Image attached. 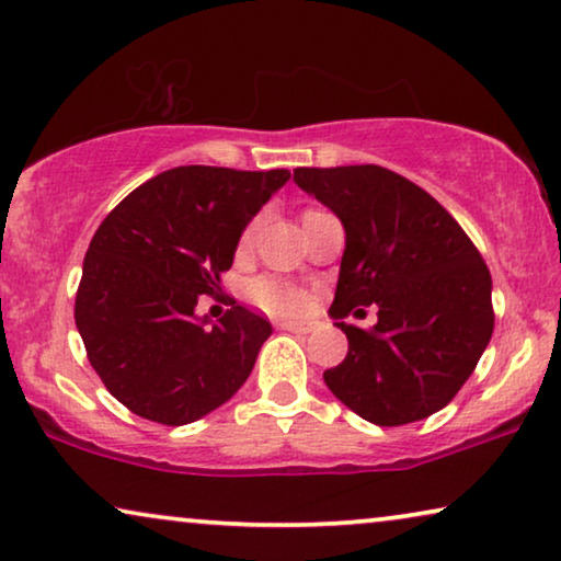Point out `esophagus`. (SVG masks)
Listing matches in <instances>:
<instances>
[{
    "instance_id": "34e87169",
    "label": "esophagus",
    "mask_w": 561,
    "mask_h": 561,
    "mask_svg": "<svg viewBox=\"0 0 561 561\" xmlns=\"http://www.w3.org/2000/svg\"><path fill=\"white\" fill-rule=\"evenodd\" d=\"M279 328L289 330V333L307 335V333H312V330H314V322L312 320H284V322H279Z\"/></svg>"
}]
</instances>
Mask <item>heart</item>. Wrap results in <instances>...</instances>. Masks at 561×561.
<instances>
[{
    "label": "heart",
    "mask_w": 561,
    "mask_h": 561,
    "mask_svg": "<svg viewBox=\"0 0 561 561\" xmlns=\"http://www.w3.org/2000/svg\"><path fill=\"white\" fill-rule=\"evenodd\" d=\"M314 216H320V213L305 210L302 224L312 220ZM249 239H251V231L241 236V247H247ZM251 299H254L259 307H264V310H270L274 314H297L307 307V297L302 295V291L289 287V284H284L279 279H272V277H262V279L251 282Z\"/></svg>",
    "instance_id": "b5f03b06"
}]
</instances>
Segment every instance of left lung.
<instances>
[{
	"mask_svg": "<svg viewBox=\"0 0 561 561\" xmlns=\"http://www.w3.org/2000/svg\"><path fill=\"white\" fill-rule=\"evenodd\" d=\"M295 183L345 231L330 318L348 356L322 374L328 389L378 427L427 420L462 389L493 335L483 256L430 193L378 164L297 168ZM368 304L379 307L374 329L342 322Z\"/></svg>",
	"mask_w": 561,
	"mask_h": 561,
	"instance_id": "left-lung-1",
	"label": "left lung"
}]
</instances>
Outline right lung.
<instances>
[{
	"mask_svg": "<svg viewBox=\"0 0 561 561\" xmlns=\"http://www.w3.org/2000/svg\"><path fill=\"white\" fill-rule=\"evenodd\" d=\"M289 180L187 164L147 180L93 233L76 295V328L114 399L149 422L191 424L226 404L272 335L236 305L195 312L220 289L243 228Z\"/></svg>",
	"mask_w": 561,
	"mask_h": 561,
	"instance_id": "add662e5",
	"label": "right lung"
}]
</instances>
